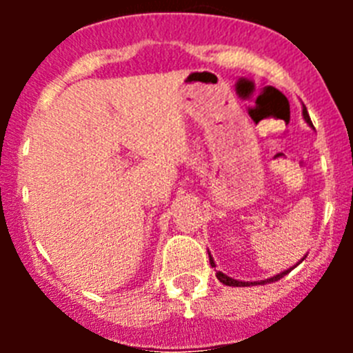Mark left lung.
Returning <instances> with one entry per match:
<instances>
[{"mask_svg":"<svg viewBox=\"0 0 353 353\" xmlns=\"http://www.w3.org/2000/svg\"><path fill=\"white\" fill-rule=\"evenodd\" d=\"M302 114H304V120L307 121V123H310L311 127H313V123H311V120H310V114H307V111H305V109H304V111H302ZM208 258H210V265H212V267H215V261H214V258H212L210 252H208ZM304 258H305V256H304ZM304 258H302V260L299 261V263H302V261H304ZM299 263H297V265H299ZM297 265H293V267H290L288 270H283V272H279V274H277V276L269 277V279H263V281H236V279H233V277L226 276V274H223V272H221V270H215V277H217V279H219V281L223 283V285H226V286H254V285H265V283H274V281H277V279H281V277H285L286 274L292 272V270L295 269Z\"/></svg>","mask_w":353,"mask_h":353,"instance_id":"8db88e82","label":"left lung"}]
</instances>
